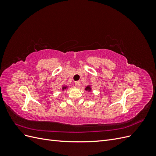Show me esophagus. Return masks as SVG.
<instances>
[{
  "label": "esophagus",
  "instance_id": "esophagus-1",
  "mask_svg": "<svg viewBox=\"0 0 156 156\" xmlns=\"http://www.w3.org/2000/svg\"><path fill=\"white\" fill-rule=\"evenodd\" d=\"M74 84H75V87H79L80 85H81V82H80V81H75V83H74Z\"/></svg>",
  "mask_w": 156,
  "mask_h": 156
}]
</instances>
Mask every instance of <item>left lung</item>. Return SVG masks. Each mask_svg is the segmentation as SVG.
I'll list each match as a JSON object with an SVG mask.
<instances>
[{"label":"left lung","mask_w":156,"mask_h":156,"mask_svg":"<svg viewBox=\"0 0 156 156\" xmlns=\"http://www.w3.org/2000/svg\"><path fill=\"white\" fill-rule=\"evenodd\" d=\"M85 90H90V87H87Z\"/></svg>","instance_id":"obj_1"}]
</instances>
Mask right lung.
<instances>
[{"label": "right lung", "instance_id": "add662e5", "mask_svg": "<svg viewBox=\"0 0 156 156\" xmlns=\"http://www.w3.org/2000/svg\"><path fill=\"white\" fill-rule=\"evenodd\" d=\"M66 87H63V88H62V89H63V90H64V89H66Z\"/></svg>", "mask_w": 156, "mask_h": 156}]
</instances>
